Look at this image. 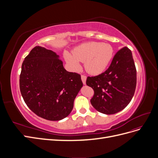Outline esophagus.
I'll list each match as a JSON object with an SVG mask.
<instances>
[{"instance_id":"1","label":"esophagus","mask_w":158,"mask_h":158,"mask_svg":"<svg viewBox=\"0 0 158 158\" xmlns=\"http://www.w3.org/2000/svg\"><path fill=\"white\" fill-rule=\"evenodd\" d=\"M81 78H82V81L83 84L84 85H85V82H86V78H87L86 76H84V75H82V76H81Z\"/></svg>"}]
</instances>
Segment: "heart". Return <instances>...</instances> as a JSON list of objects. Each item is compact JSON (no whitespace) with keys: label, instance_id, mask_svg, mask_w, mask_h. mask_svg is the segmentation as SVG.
I'll return each instance as SVG.
<instances>
[{"label":"heart","instance_id":"1","mask_svg":"<svg viewBox=\"0 0 158 158\" xmlns=\"http://www.w3.org/2000/svg\"><path fill=\"white\" fill-rule=\"evenodd\" d=\"M113 56L111 45L99 42L84 43L76 47L73 55L64 52V59L74 70H79V62H84V67L89 74L98 75L107 69Z\"/></svg>","mask_w":158,"mask_h":158}]
</instances>
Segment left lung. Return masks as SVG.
<instances>
[{
  "instance_id": "left-lung-1",
  "label": "left lung",
  "mask_w": 158,
  "mask_h": 158,
  "mask_svg": "<svg viewBox=\"0 0 158 158\" xmlns=\"http://www.w3.org/2000/svg\"><path fill=\"white\" fill-rule=\"evenodd\" d=\"M86 84L94 90L90 102L98 111L112 114L125 109L135 94L136 70L131 51L127 47L114 56L108 69L88 77Z\"/></svg>"
}]
</instances>
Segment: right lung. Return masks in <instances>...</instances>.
I'll use <instances>...</instances> for the list:
<instances>
[{
  "instance_id": "obj_1",
  "label": "right lung",
  "mask_w": 158,
  "mask_h": 158,
  "mask_svg": "<svg viewBox=\"0 0 158 158\" xmlns=\"http://www.w3.org/2000/svg\"><path fill=\"white\" fill-rule=\"evenodd\" d=\"M82 86L80 75L66 71L59 55L45 47H34L22 63V98L33 113L47 120L60 121L69 115Z\"/></svg>"
}]
</instances>
